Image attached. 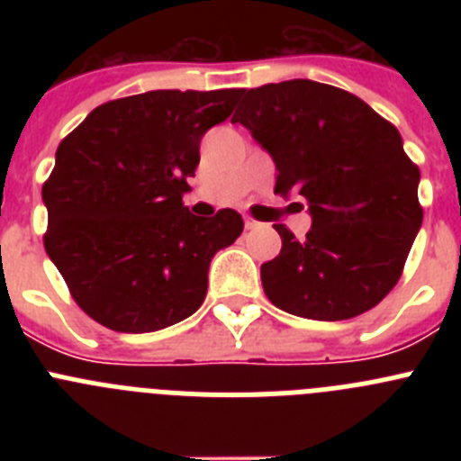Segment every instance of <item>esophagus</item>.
<instances>
[{
  "label": "esophagus",
  "mask_w": 461,
  "mask_h": 461,
  "mask_svg": "<svg viewBox=\"0 0 461 461\" xmlns=\"http://www.w3.org/2000/svg\"><path fill=\"white\" fill-rule=\"evenodd\" d=\"M258 226H260V221H256L254 217H249V214L244 217V228H247V230H254V228H258Z\"/></svg>",
  "instance_id": "1"
}]
</instances>
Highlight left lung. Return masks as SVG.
<instances>
[{"label":"left lung","instance_id":"1","mask_svg":"<svg viewBox=\"0 0 461 461\" xmlns=\"http://www.w3.org/2000/svg\"><path fill=\"white\" fill-rule=\"evenodd\" d=\"M240 122L272 154L275 194L303 195L312 228L276 223L281 251L260 266L267 300L313 321L376 307L404 272L422 205L402 136L356 94L313 80L240 89Z\"/></svg>","mask_w":461,"mask_h":461}]
</instances>
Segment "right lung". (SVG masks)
<instances>
[{"label": "right lung", "instance_id": "obj_1", "mask_svg": "<svg viewBox=\"0 0 461 461\" xmlns=\"http://www.w3.org/2000/svg\"><path fill=\"white\" fill-rule=\"evenodd\" d=\"M240 89H157L94 108L57 148L43 182V244L89 319L154 332L201 307L207 270L244 221L191 214L182 195L201 138L226 122Z\"/></svg>", "mask_w": 461, "mask_h": 461}]
</instances>
